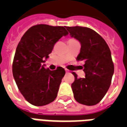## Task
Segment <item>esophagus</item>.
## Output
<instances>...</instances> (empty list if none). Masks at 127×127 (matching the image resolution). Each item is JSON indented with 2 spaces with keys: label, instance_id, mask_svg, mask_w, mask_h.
Here are the masks:
<instances>
[{
  "label": "esophagus",
  "instance_id": "34e87169",
  "mask_svg": "<svg viewBox=\"0 0 127 127\" xmlns=\"http://www.w3.org/2000/svg\"><path fill=\"white\" fill-rule=\"evenodd\" d=\"M65 71H66V73H69V70H67V69H65Z\"/></svg>",
  "mask_w": 127,
  "mask_h": 127
}]
</instances>
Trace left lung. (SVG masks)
<instances>
[{"mask_svg": "<svg viewBox=\"0 0 127 127\" xmlns=\"http://www.w3.org/2000/svg\"><path fill=\"white\" fill-rule=\"evenodd\" d=\"M72 37L81 43L77 61H83L82 69L84 78H78L73 73L75 81L71 84L74 98L86 105H95L101 101L108 91L114 71L111 52L105 41L93 29L65 27Z\"/></svg>", "mask_w": 127, "mask_h": 127, "instance_id": "1", "label": "left lung"}]
</instances>
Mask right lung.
Here are the masks:
<instances>
[{
	"label": "right lung",
	"mask_w": 127,
	"mask_h": 127,
	"mask_svg": "<svg viewBox=\"0 0 127 127\" xmlns=\"http://www.w3.org/2000/svg\"><path fill=\"white\" fill-rule=\"evenodd\" d=\"M68 34L63 26L37 24L31 27L19 42L13 62V75L26 101L35 106L52 103L57 96L64 69L45 67L54 44Z\"/></svg>",
	"instance_id": "add662e5"
}]
</instances>
